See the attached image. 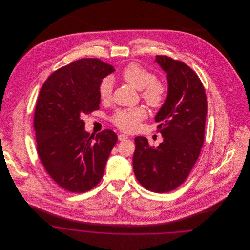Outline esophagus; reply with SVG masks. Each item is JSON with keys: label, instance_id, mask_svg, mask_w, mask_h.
Listing matches in <instances>:
<instances>
[{"label": "esophagus", "instance_id": "1", "mask_svg": "<svg viewBox=\"0 0 250 250\" xmlns=\"http://www.w3.org/2000/svg\"><path fill=\"white\" fill-rule=\"evenodd\" d=\"M118 139H119L120 141H125V140H127L128 137L126 135H125V134H119L118 135Z\"/></svg>", "mask_w": 250, "mask_h": 250}]
</instances>
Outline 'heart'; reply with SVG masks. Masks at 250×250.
Wrapping results in <instances>:
<instances>
[{
  "instance_id": "obj_1",
  "label": "heart",
  "mask_w": 250,
  "mask_h": 250,
  "mask_svg": "<svg viewBox=\"0 0 250 250\" xmlns=\"http://www.w3.org/2000/svg\"><path fill=\"white\" fill-rule=\"evenodd\" d=\"M121 78L133 88L142 91L143 100L152 107H161L167 95L166 86L156 81L155 74L146 70L138 63L127 65L122 73ZM99 96L101 100H109L112 95V81L109 78L104 79L99 85ZM147 115L143 107H130L118 109L112 116L113 124L121 130L135 131L140 123Z\"/></svg>"
}]
</instances>
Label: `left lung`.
<instances>
[{"instance_id":"1","label":"left lung","mask_w":250,"mask_h":250,"mask_svg":"<svg viewBox=\"0 0 250 250\" xmlns=\"http://www.w3.org/2000/svg\"><path fill=\"white\" fill-rule=\"evenodd\" d=\"M155 62L167 82L165 102L155 117L163 142L155 147L146 138L136 137L133 168L143 188L165 193L186 181L200 155L207 100L201 80L188 65L161 55Z\"/></svg>"}]
</instances>
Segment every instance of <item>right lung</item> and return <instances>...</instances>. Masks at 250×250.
I'll list each match as a JSON object with an SVG mask.
<instances>
[{
  "mask_svg": "<svg viewBox=\"0 0 250 250\" xmlns=\"http://www.w3.org/2000/svg\"><path fill=\"white\" fill-rule=\"evenodd\" d=\"M114 71L99 59L78 60L52 73L40 90L34 119L37 153L65 190L83 193L103 177L117 135L106 129L90 136L82 118L99 108V85Z\"/></svg>",
  "mask_w": 250,
  "mask_h": 250,
  "instance_id": "right-lung-1",
  "label": "right lung"
}]
</instances>
